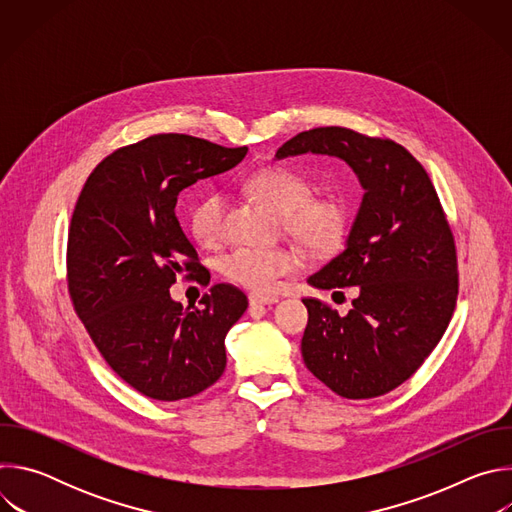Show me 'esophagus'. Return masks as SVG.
<instances>
[{"mask_svg": "<svg viewBox=\"0 0 512 512\" xmlns=\"http://www.w3.org/2000/svg\"><path fill=\"white\" fill-rule=\"evenodd\" d=\"M279 298L277 296H269V294H251L249 296V304L251 308H257V306H271V304H277Z\"/></svg>", "mask_w": 512, "mask_h": 512, "instance_id": "esophagus-1", "label": "esophagus"}]
</instances>
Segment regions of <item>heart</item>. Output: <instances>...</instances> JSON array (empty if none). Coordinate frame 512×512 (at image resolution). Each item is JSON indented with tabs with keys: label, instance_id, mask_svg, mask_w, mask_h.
<instances>
[{
	"label": "heart",
	"instance_id": "heart-1",
	"mask_svg": "<svg viewBox=\"0 0 512 512\" xmlns=\"http://www.w3.org/2000/svg\"><path fill=\"white\" fill-rule=\"evenodd\" d=\"M245 188L269 210L281 216L283 229L306 249L316 253L334 251L348 231V206L336 194L312 196V182L283 166H269L251 174ZM227 200L223 194H204L190 208L192 237L210 247L221 241ZM300 267V255L285 247L253 249L239 247L223 259V273L249 289L267 291L279 277Z\"/></svg>",
	"mask_w": 512,
	"mask_h": 512
}]
</instances>
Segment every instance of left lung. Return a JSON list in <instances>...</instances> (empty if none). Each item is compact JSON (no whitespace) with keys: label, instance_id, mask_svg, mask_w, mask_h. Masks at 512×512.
Segmentation results:
<instances>
[{"label":"left lung","instance_id":"1","mask_svg":"<svg viewBox=\"0 0 512 512\" xmlns=\"http://www.w3.org/2000/svg\"><path fill=\"white\" fill-rule=\"evenodd\" d=\"M334 156L364 194L346 247L308 283L356 285L340 316L306 298L302 356L308 371L346 399H373L405 383L442 340L458 300L456 245L440 198L403 145L346 127H316L285 141L275 158Z\"/></svg>","mask_w":512,"mask_h":512}]
</instances>
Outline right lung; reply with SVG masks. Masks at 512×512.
<instances>
[{
    "mask_svg": "<svg viewBox=\"0 0 512 512\" xmlns=\"http://www.w3.org/2000/svg\"><path fill=\"white\" fill-rule=\"evenodd\" d=\"M245 156L192 135H152L107 156L72 212V306L109 367L145 397L188 399L225 373V336L249 302L229 283L212 285L202 308L172 300L176 275L204 269L174 208L184 188Z\"/></svg>",
    "mask_w": 512,
    "mask_h": 512,
    "instance_id": "1",
    "label": "right lung"
}]
</instances>
